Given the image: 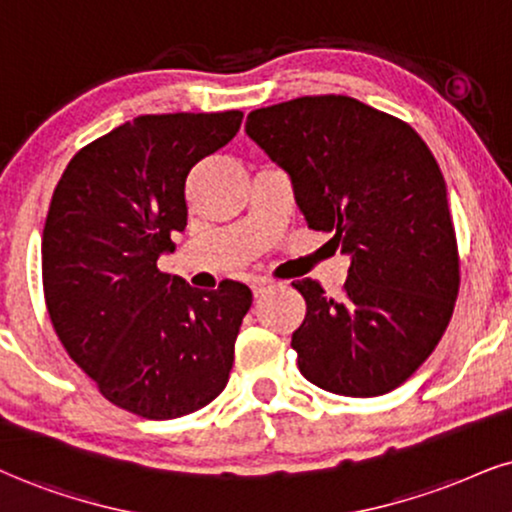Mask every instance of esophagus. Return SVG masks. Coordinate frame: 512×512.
<instances>
[{"label":"esophagus","instance_id":"1","mask_svg":"<svg viewBox=\"0 0 512 512\" xmlns=\"http://www.w3.org/2000/svg\"><path fill=\"white\" fill-rule=\"evenodd\" d=\"M270 287H273V282H268V280H256L254 285H251V292H254V296L258 299V296L266 294Z\"/></svg>","mask_w":512,"mask_h":512}]
</instances>
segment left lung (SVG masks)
I'll use <instances>...</instances> for the list:
<instances>
[{"mask_svg": "<svg viewBox=\"0 0 512 512\" xmlns=\"http://www.w3.org/2000/svg\"><path fill=\"white\" fill-rule=\"evenodd\" d=\"M246 135L289 175L308 227L351 258L344 294L296 280L306 318L292 334L301 375L342 396H380L427 361L460 285L439 163L399 118L342 94L246 116Z\"/></svg>", "mask_w": 512, "mask_h": 512, "instance_id": "left-lung-1", "label": "left lung"}]
</instances>
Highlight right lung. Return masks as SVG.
Masks as SVG:
<instances>
[{"instance_id":"add662e5","label":"right lung","mask_w":512,"mask_h":512,"mask_svg":"<svg viewBox=\"0 0 512 512\" xmlns=\"http://www.w3.org/2000/svg\"><path fill=\"white\" fill-rule=\"evenodd\" d=\"M242 111L140 116L82 147L42 232V285L68 356L104 399L147 420L225 389L251 289L189 287L156 268L187 225L189 170L237 135Z\"/></svg>"}]
</instances>
